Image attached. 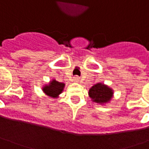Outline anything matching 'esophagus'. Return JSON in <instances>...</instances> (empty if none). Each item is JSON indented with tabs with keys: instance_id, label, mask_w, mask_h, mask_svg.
I'll return each instance as SVG.
<instances>
[{
	"instance_id": "esophagus-1",
	"label": "esophagus",
	"mask_w": 149,
	"mask_h": 149,
	"mask_svg": "<svg viewBox=\"0 0 149 149\" xmlns=\"http://www.w3.org/2000/svg\"><path fill=\"white\" fill-rule=\"evenodd\" d=\"M74 82H79V77H78V76H75V77H74Z\"/></svg>"
}]
</instances>
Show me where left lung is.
Listing matches in <instances>:
<instances>
[{
  "mask_svg": "<svg viewBox=\"0 0 149 149\" xmlns=\"http://www.w3.org/2000/svg\"><path fill=\"white\" fill-rule=\"evenodd\" d=\"M113 95V90L103 83H98L93 85L89 90V96L93 102L104 104L109 103Z\"/></svg>",
  "mask_w": 149,
  "mask_h": 149,
  "instance_id": "1",
  "label": "left lung"
}]
</instances>
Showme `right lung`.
<instances>
[{
	"mask_svg": "<svg viewBox=\"0 0 149 149\" xmlns=\"http://www.w3.org/2000/svg\"><path fill=\"white\" fill-rule=\"evenodd\" d=\"M65 84L60 83L56 81L55 79H52L49 81L48 84H45L42 88L43 92L46 95H48L51 98H58L59 95L63 92L65 88Z\"/></svg>",
	"mask_w": 149,
	"mask_h": 149,
	"instance_id": "1",
	"label": "right lung"
}]
</instances>
